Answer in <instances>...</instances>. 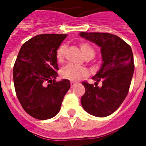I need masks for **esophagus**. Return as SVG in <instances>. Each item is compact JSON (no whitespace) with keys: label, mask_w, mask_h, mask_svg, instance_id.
<instances>
[{"label":"esophagus","mask_w":146,"mask_h":146,"mask_svg":"<svg viewBox=\"0 0 146 146\" xmlns=\"http://www.w3.org/2000/svg\"><path fill=\"white\" fill-rule=\"evenodd\" d=\"M77 84L75 82H70V86H71V88H73V87H75Z\"/></svg>","instance_id":"1"}]
</instances>
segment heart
<instances>
[{"mask_svg": "<svg viewBox=\"0 0 146 146\" xmlns=\"http://www.w3.org/2000/svg\"><path fill=\"white\" fill-rule=\"evenodd\" d=\"M80 48L84 57L92 58L95 55V50L92 46L87 43L80 44ZM66 47V45H61L56 51V59L58 62H62L65 58ZM61 75L65 79L71 81H77L82 77L88 75V70L87 68L81 66H76L73 64H69L63 67L61 70Z\"/></svg>", "mask_w": 146, "mask_h": 146, "instance_id": "b5f03b06", "label": "heart"}]
</instances>
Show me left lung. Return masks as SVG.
<instances>
[{"instance_id":"left-lung-1","label":"left lung","mask_w":146,"mask_h":146,"mask_svg":"<svg viewBox=\"0 0 146 146\" xmlns=\"http://www.w3.org/2000/svg\"><path fill=\"white\" fill-rule=\"evenodd\" d=\"M80 36L101 48L103 63L92 79L95 85L83 82L85 93L81 105L87 113L105 117L114 113L128 94L135 70L131 46L114 34L108 33H80ZM102 81L103 85L98 87Z\"/></svg>"}]
</instances>
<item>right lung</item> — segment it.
<instances>
[{"mask_svg": "<svg viewBox=\"0 0 146 146\" xmlns=\"http://www.w3.org/2000/svg\"><path fill=\"white\" fill-rule=\"evenodd\" d=\"M66 34H40L25 42L13 68L15 93L23 110L37 119H50L61 109L69 80L55 81L58 48Z\"/></svg>", "mask_w": 146, "mask_h": 146, "instance_id": "right-lung-1", "label": "right lung"}]
</instances>
